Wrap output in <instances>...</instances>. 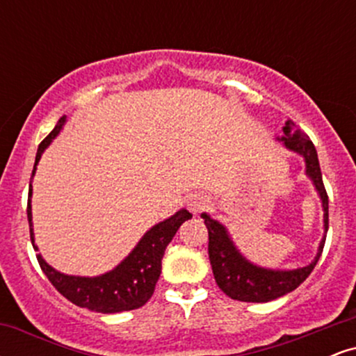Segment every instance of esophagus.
I'll return each mask as SVG.
<instances>
[{"mask_svg":"<svg viewBox=\"0 0 356 356\" xmlns=\"http://www.w3.org/2000/svg\"><path fill=\"white\" fill-rule=\"evenodd\" d=\"M186 204H187V207H189L191 212L197 214V212L206 209L207 204H209V197L204 194H191L189 197L186 199Z\"/></svg>","mask_w":356,"mask_h":356,"instance_id":"34e87169","label":"esophagus"}]
</instances>
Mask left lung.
I'll list each match as a JSON object with an SVG mask.
<instances>
[{
  "instance_id": "left-lung-1",
  "label": "left lung",
  "mask_w": 356,
  "mask_h": 356,
  "mask_svg": "<svg viewBox=\"0 0 356 356\" xmlns=\"http://www.w3.org/2000/svg\"><path fill=\"white\" fill-rule=\"evenodd\" d=\"M276 140L283 142L289 152H295L303 157L305 172L321 201L323 238L318 244L316 256L306 266L296 269L263 268L259 264L251 263L239 251L222 222L212 219L207 212H202L201 218L209 231V261L216 283L232 300L248 301V303H266V301H273L296 289L306 277L312 275L316 266L323 252V246H325L326 232H328V195L323 186L320 162H318V154L313 142L305 132L296 129L291 120L284 122L283 136L276 137Z\"/></svg>"
}]
</instances>
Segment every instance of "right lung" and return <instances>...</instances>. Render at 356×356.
Masks as SVG:
<instances>
[{
	"label": "right lung",
	"mask_w": 356,
	"mask_h": 356,
	"mask_svg": "<svg viewBox=\"0 0 356 356\" xmlns=\"http://www.w3.org/2000/svg\"><path fill=\"white\" fill-rule=\"evenodd\" d=\"M65 122H67V115L60 118L58 124L50 132V136L40 144L33 172H31L26 214L28 224H30L31 244H33L35 251H38V246L35 243L33 214H31V195H33L31 182H33L40 159H42L47 147L53 142V138L58 136L60 130L63 129ZM191 218L192 214L189 211L179 209L174 216L157 222L142 236L136 248L129 252V256H125L115 268L99 276L65 275V273L50 266L40 252L36 257H38L40 266L50 280V283L73 305L97 313L130 312V309H137L144 306L150 300V296L154 295L155 284H157V280L162 271V257H164L165 248L169 246V243L172 241L179 227L182 226V222H186Z\"/></svg>",
	"instance_id": "obj_1"
}]
</instances>
